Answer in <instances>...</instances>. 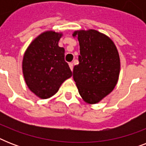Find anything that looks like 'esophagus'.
<instances>
[{"mask_svg": "<svg viewBox=\"0 0 146 146\" xmlns=\"http://www.w3.org/2000/svg\"><path fill=\"white\" fill-rule=\"evenodd\" d=\"M69 66H70V68L71 70L73 71V64H72V63H70V64H69Z\"/></svg>", "mask_w": 146, "mask_h": 146, "instance_id": "1", "label": "esophagus"}]
</instances>
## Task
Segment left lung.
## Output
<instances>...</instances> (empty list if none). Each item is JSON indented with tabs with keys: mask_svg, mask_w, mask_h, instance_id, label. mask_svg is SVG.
I'll list each match as a JSON object with an SVG mask.
<instances>
[{
	"mask_svg": "<svg viewBox=\"0 0 146 146\" xmlns=\"http://www.w3.org/2000/svg\"><path fill=\"white\" fill-rule=\"evenodd\" d=\"M80 43L79 64L73 80L85 102L96 104L113 91L120 70V57L113 41L94 29L75 31Z\"/></svg>",
	"mask_w": 146,
	"mask_h": 146,
	"instance_id": "left-lung-1",
	"label": "left lung"
}]
</instances>
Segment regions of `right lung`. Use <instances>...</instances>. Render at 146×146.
Instances as JSON below:
<instances>
[{"instance_id": "right-lung-1", "label": "right lung", "mask_w": 146, "mask_h": 146, "mask_svg": "<svg viewBox=\"0 0 146 146\" xmlns=\"http://www.w3.org/2000/svg\"><path fill=\"white\" fill-rule=\"evenodd\" d=\"M63 34L46 31L35 38L23 59V73L29 89L42 99L53 96L62 83L72 76L64 60V48L58 46Z\"/></svg>"}]
</instances>
